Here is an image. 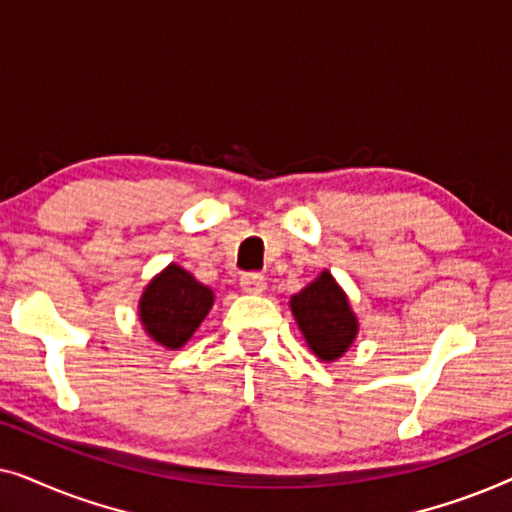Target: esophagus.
I'll return each mask as SVG.
<instances>
[{"label": "esophagus", "instance_id": "34e87169", "mask_svg": "<svg viewBox=\"0 0 512 512\" xmlns=\"http://www.w3.org/2000/svg\"><path fill=\"white\" fill-rule=\"evenodd\" d=\"M240 284L247 293H263L265 291V277L258 275V272H247V275H242Z\"/></svg>", "mask_w": 512, "mask_h": 512}]
</instances>
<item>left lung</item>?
Listing matches in <instances>:
<instances>
[{
	"mask_svg": "<svg viewBox=\"0 0 512 512\" xmlns=\"http://www.w3.org/2000/svg\"><path fill=\"white\" fill-rule=\"evenodd\" d=\"M291 312L307 347L321 361L340 359L359 333V321L349 307L347 293L328 270L291 298Z\"/></svg>",
	"mask_w": 512,
	"mask_h": 512,
	"instance_id": "left-lung-1",
	"label": "left lung"
}]
</instances>
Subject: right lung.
Listing matches in <instances>:
<instances>
[{"instance_id": "obj_1", "label": "right lung", "mask_w": 512, "mask_h": 512, "mask_svg": "<svg viewBox=\"0 0 512 512\" xmlns=\"http://www.w3.org/2000/svg\"><path fill=\"white\" fill-rule=\"evenodd\" d=\"M214 305V291L191 272L170 263L146 286L139 298V319L158 345L179 349L191 340Z\"/></svg>"}]
</instances>
